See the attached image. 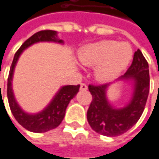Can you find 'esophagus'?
Segmentation results:
<instances>
[{
	"instance_id": "obj_1",
	"label": "esophagus",
	"mask_w": 159,
	"mask_h": 159,
	"mask_svg": "<svg viewBox=\"0 0 159 159\" xmlns=\"http://www.w3.org/2000/svg\"><path fill=\"white\" fill-rule=\"evenodd\" d=\"M80 89L81 91H84V90H87V89H88V86H87L86 84L81 83V84H80Z\"/></svg>"
}]
</instances>
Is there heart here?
<instances>
[{
  "label": "heart",
  "mask_w": 159,
  "mask_h": 159,
  "mask_svg": "<svg viewBox=\"0 0 159 159\" xmlns=\"http://www.w3.org/2000/svg\"><path fill=\"white\" fill-rule=\"evenodd\" d=\"M132 56L131 44L115 40H102L87 44L78 53L79 61L82 65H96L94 74L101 82H108L117 78L129 65Z\"/></svg>",
  "instance_id": "b5f03b06"
}]
</instances>
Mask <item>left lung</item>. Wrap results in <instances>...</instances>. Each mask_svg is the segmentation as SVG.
Returning <instances> with one entry per match:
<instances>
[{
	"label": "left lung",
	"instance_id": "1",
	"mask_svg": "<svg viewBox=\"0 0 159 159\" xmlns=\"http://www.w3.org/2000/svg\"><path fill=\"white\" fill-rule=\"evenodd\" d=\"M132 84V96L123 107H113L107 92L112 83L89 86L93 99L87 113V119L96 132L107 137L122 135L139 121L142 115L149 92V71L148 61L138 49L128 70L116 81Z\"/></svg>",
	"mask_w": 159,
	"mask_h": 159
}]
</instances>
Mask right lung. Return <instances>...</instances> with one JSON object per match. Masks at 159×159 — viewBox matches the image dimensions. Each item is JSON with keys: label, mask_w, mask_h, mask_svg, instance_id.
<instances>
[{"label": "right lung", "mask_w": 159, "mask_h": 159, "mask_svg": "<svg viewBox=\"0 0 159 159\" xmlns=\"http://www.w3.org/2000/svg\"><path fill=\"white\" fill-rule=\"evenodd\" d=\"M39 42H53L58 44H63V41L58 38L57 32L53 30H42L30 36L28 40L23 43L14 55L7 84V96L13 116L18 121V123L22 125L25 129L37 133L45 132L59 126L64 118L65 111L70 101L77 95L80 89V85H67L61 87L45 108L36 114H28L20 107L15 98L12 89L14 70L23 51L32 44Z\"/></svg>", "instance_id": "1"}]
</instances>
